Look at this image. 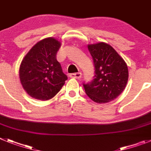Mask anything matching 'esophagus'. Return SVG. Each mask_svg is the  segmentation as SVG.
Listing matches in <instances>:
<instances>
[{
  "label": "esophagus",
  "instance_id": "34e87169",
  "mask_svg": "<svg viewBox=\"0 0 151 151\" xmlns=\"http://www.w3.org/2000/svg\"><path fill=\"white\" fill-rule=\"evenodd\" d=\"M81 75H82V74H81V72H78V73H73V74H70V77H71V78H76V79H79V78H81Z\"/></svg>",
  "mask_w": 151,
  "mask_h": 151
}]
</instances>
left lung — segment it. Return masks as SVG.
<instances>
[{"instance_id":"left-lung-1","label":"left lung","mask_w":151,"mask_h":151,"mask_svg":"<svg viewBox=\"0 0 151 151\" xmlns=\"http://www.w3.org/2000/svg\"><path fill=\"white\" fill-rule=\"evenodd\" d=\"M95 72L91 82L83 83L86 95L97 103L113 100L122 93L128 80L125 61L111 45L105 42L88 45Z\"/></svg>"}]
</instances>
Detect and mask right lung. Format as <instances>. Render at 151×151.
Returning a JSON list of instances; mask_svg holds the SVG:
<instances>
[{"label": "right lung", "instance_id": "right-lung-1", "mask_svg": "<svg viewBox=\"0 0 151 151\" xmlns=\"http://www.w3.org/2000/svg\"><path fill=\"white\" fill-rule=\"evenodd\" d=\"M60 47L61 42L57 39L52 37L44 39L30 49L21 62V84L34 99H52L68 79L56 58Z\"/></svg>", "mask_w": 151, "mask_h": 151}]
</instances>
